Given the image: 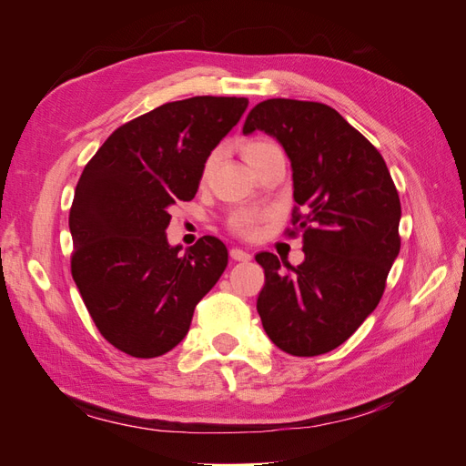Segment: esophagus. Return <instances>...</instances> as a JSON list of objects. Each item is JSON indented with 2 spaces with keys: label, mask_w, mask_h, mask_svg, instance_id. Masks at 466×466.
I'll return each instance as SVG.
<instances>
[{
  "label": "esophagus",
  "mask_w": 466,
  "mask_h": 466,
  "mask_svg": "<svg viewBox=\"0 0 466 466\" xmlns=\"http://www.w3.org/2000/svg\"><path fill=\"white\" fill-rule=\"evenodd\" d=\"M229 255H231L233 260H238V262H248V260H252L250 252H247V250H243V248H231Z\"/></svg>",
  "instance_id": "obj_1"
}]
</instances>
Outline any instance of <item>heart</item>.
I'll use <instances>...</instances> for the list:
<instances>
[{"label": "heart", "mask_w": 466, "mask_h": 466, "mask_svg": "<svg viewBox=\"0 0 466 466\" xmlns=\"http://www.w3.org/2000/svg\"><path fill=\"white\" fill-rule=\"evenodd\" d=\"M270 147H274L272 142H266V139H252V142H248L245 146V157H247V161H250V159H255L258 153L270 149ZM216 163H218V153L208 155V159L204 161V167H202V180H206L209 177V173L214 171ZM258 221H260V214H257V211L241 209V211H237V214H233L231 229L238 235L248 237L257 231Z\"/></svg>", "instance_id": "1"}]
</instances>
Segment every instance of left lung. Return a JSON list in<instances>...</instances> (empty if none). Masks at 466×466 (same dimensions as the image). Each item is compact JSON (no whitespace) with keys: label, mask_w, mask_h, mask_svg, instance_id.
I'll return each instance as SVG.
<instances>
[{"label":"left lung","mask_w":466,"mask_h":466,"mask_svg":"<svg viewBox=\"0 0 466 466\" xmlns=\"http://www.w3.org/2000/svg\"><path fill=\"white\" fill-rule=\"evenodd\" d=\"M276 137L291 163L295 229L305 260L260 252L257 311L268 338L291 356L327 354L368 319L400 250V200L380 153L327 105L268 98L243 134ZM287 270L281 271L280 266Z\"/></svg>","instance_id":"1"}]
</instances>
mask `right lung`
<instances>
[{"label":"right lung","mask_w":466,"mask_h":466,"mask_svg":"<svg viewBox=\"0 0 466 466\" xmlns=\"http://www.w3.org/2000/svg\"><path fill=\"white\" fill-rule=\"evenodd\" d=\"M247 106L245 96L161 105L112 132L83 168L69 211L72 276L96 329L124 354L157 358L180 344L228 266L216 237L185 255L168 243V208L194 198L208 155Z\"/></svg>","instance_id":"1"}]
</instances>
